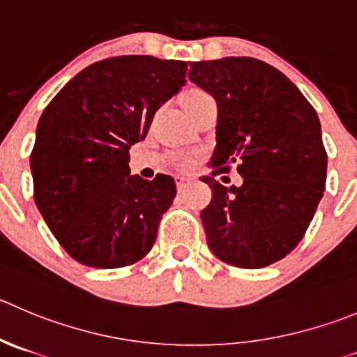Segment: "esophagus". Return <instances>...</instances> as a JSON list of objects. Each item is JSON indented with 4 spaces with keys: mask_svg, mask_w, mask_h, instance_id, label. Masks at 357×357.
Instances as JSON below:
<instances>
[{
    "mask_svg": "<svg viewBox=\"0 0 357 357\" xmlns=\"http://www.w3.org/2000/svg\"><path fill=\"white\" fill-rule=\"evenodd\" d=\"M189 182H191V178H188V176L176 175V189H178V191H184V189L188 188Z\"/></svg>",
    "mask_w": 357,
    "mask_h": 357,
    "instance_id": "obj_1",
    "label": "esophagus"
}]
</instances>
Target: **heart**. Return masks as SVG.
<instances>
[{"label":"heart","instance_id":"heart-1","mask_svg":"<svg viewBox=\"0 0 357 357\" xmlns=\"http://www.w3.org/2000/svg\"><path fill=\"white\" fill-rule=\"evenodd\" d=\"M202 96H205V94L199 93V91H191V93H189L188 96H185V103H189V101L196 100V98H202Z\"/></svg>","mask_w":357,"mask_h":357}]
</instances>
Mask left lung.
Masks as SVG:
<instances>
[{
    "label": "left lung",
    "mask_w": 357,
    "mask_h": 357,
    "mask_svg": "<svg viewBox=\"0 0 357 357\" xmlns=\"http://www.w3.org/2000/svg\"><path fill=\"white\" fill-rule=\"evenodd\" d=\"M189 80L217 103L212 199L202 210L213 256L238 268H264L300 243L326 185L321 122L286 75L252 57L191 63ZM236 162L242 186L213 175ZM224 178V176H222Z\"/></svg>",
    "instance_id": "left-lung-1"
}]
</instances>
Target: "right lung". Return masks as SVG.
Segmentation results:
<instances>
[{"label":"right lung","instance_id":"1","mask_svg":"<svg viewBox=\"0 0 357 357\" xmlns=\"http://www.w3.org/2000/svg\"><path fill=\"white\" fill-rule=\"evenodd\" d=\"M185 61L119 56L87 66L43 110L31 152L35 203L73 259L121 268L147 256L175 181L131 175L130 149L185 84Z\"/></svg>","mask_w":357,"mask_h":357}]
</instances>
